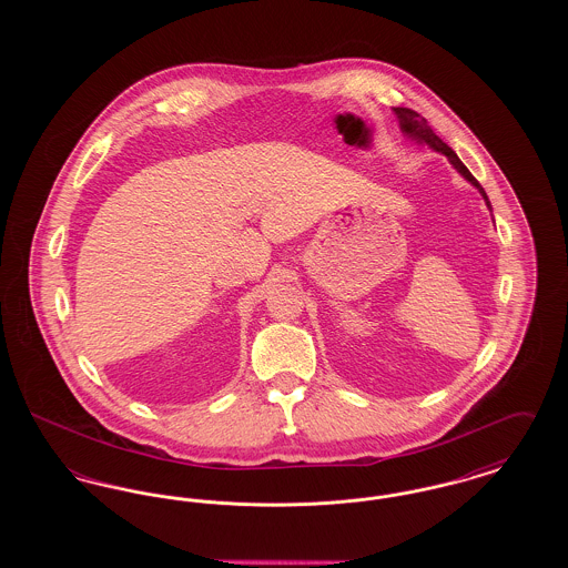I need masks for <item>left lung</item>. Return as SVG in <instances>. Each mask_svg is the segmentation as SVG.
<instances>
[{
    "mask_svg": "<svg viewBox=\"0 0 568 568\" xmlns=\"http://www.w3.org/2000/svg\"><path fill=\"white\" fill-rule=\"evenodd\" d=\"M394 112L398 114V119H400V128H403V132L408 135H413V138H417V140H424V142H428L430 146H433L434 151H438V153H443V155H447L449 158V162L456 165V170H458L459 174L466 179V181H470L477 190L481 191V195L486 197V191L484 187L479 185V181L468 172V168L464 165V163L459 162L458 155L454 153V149L449 146V144H445L438 135L434 134L433 128L428 125V121L419 114V112H415V110L410 109H394ZM487 206H489V202H487Z\"/></svg>",
    "mask_w": 568,
    "mask_h": 568,
    "instance_id": "left-lung-1",
    "label": "left lung"
}]
</instances>
